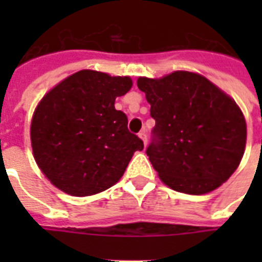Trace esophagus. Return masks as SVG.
Here are the masks:
<instances>
[{"label": "esophagus", "instance_id": "esophagus-1", "mask_svg": "<svg viewBox=\"0 0 262 262\" xmlns=\"http://www.w3.org/2000/svg\"><path fill=\"white\" fill-rule=\"evenodd\" d=\"M139 137L141 140H143V143H144V145H147V132L145 130H141L139 133Z\"/></svg>", "mask_w": 262, "mask_h": 262}]
</instances>
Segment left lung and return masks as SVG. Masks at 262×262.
Masks as SVG:
<instances>
[{
    "instance_id": "obj_1",
    "label": "left lung",
    "mask_w": 262,
    "mask_h": 262,
    "mask_svg": "<svg viewBox=\"0 0 262 262\" xmlns=\"http://www.w3.org/2000/svg\"><path fill=\"white\" fill-rule=\"evenodd\" d=\"M137 87L156 121V140L147 155L160 181L194 195L222 186L246 147V121L235 100L203 75L187 71L139 77Z\"/></svg>"
}]
</instances>
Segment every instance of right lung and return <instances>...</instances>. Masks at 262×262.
<instances>
[{
	"label": "right lung",
	"mask_w": 262,
	"mask_h": 262,
	"mask_svg": "<svg viewBox=\"0 0 262 262\" xmlns=\"http://www.w3.org/2000/svg\"><path fill=\"white\" fill-rule=\"evenodd\" d=\"M133 85L129 76L83 69L47 92L31 121L34 159L55 187L75 197L98 194L122 178L143 141L127 130L115 98Z\"/></svg>",
	"instance_id": "obj_1"
}]
</instances>
